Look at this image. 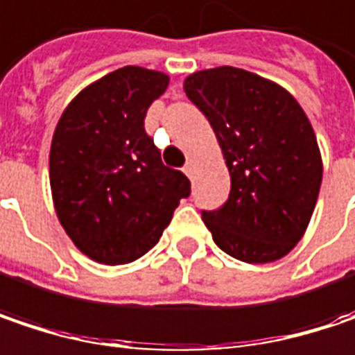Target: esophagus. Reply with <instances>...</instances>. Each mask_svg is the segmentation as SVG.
<instances>
[{"instance_id":"esophagus-1","label":"esophagus","mask_w":355,"mask_h":355,"mask_svg":"<svg viewBox=\"0 0 355 355\" xmlns=\"http://www.w3.org/2000/svg\"><path fill=\"white\" fill-rule=\"evenodd\" d=\"M182 171H184V175H187V177L193 178V175H195V162H193V160H189V162L184 164V168H182Z\"/></svg>"}]
</instances>
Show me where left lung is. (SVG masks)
Segmentation results:
<instances>
[{"mask_svg": "<svg viewBox=\"0 0 355 355\" xmlns=\"http://www.w3.org/2000/svg\"><path fill=\"white\" fill-rule=\"evenodd\" d=\"M187 97L209 119L230 168L227 201L201 217L225 254L266 264L286 256L305 234L321 187V154L297 99L234 67L199 71Z\"/></svg>", "mask_w": 355, "mask_h": 355, "instance_id": "left-lung-1", "label": "left lung"}]
</instances>
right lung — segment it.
Listing matches in <instances>:
<instances>
[{
    "label": "right lung",
    "instance_id": "right-lung-1",
    "mask_svg": "<svg viewBox=\"0 0 355 355\" xmlns=\"http://www.w3.org/2000/svg\"><path fill=\"white\" fill-rule=\"evenodd\" d=\"M168 77L123 67L89 85L58 119L50 189L73 243L101 264H128L160 240L191 180L162 164L146 134L148 107Z\"/></svg>",
    "mask_w": 355,
    "mask_h": 355
}]
</instances>
